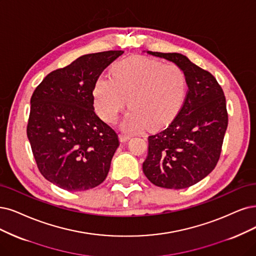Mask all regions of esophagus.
<instances>
[{
	"instance_id": "obj_1",
	"label": "esophagus",
	"mask_w": 256,
	"mask_h": 256,
	"mask_svg": "<svg viewBox=\"0 0 256 256\" xmlns=\"http://www.w3.org/2000/svg\"><path fill=\"white\" fill-rule=\"evenodd\" d=\"M119 139H120V142H126V141H128L130 139V136L124 135V134H120Z\"/></svg>"
}]
</instances>
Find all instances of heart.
Listing matches in <instances>:
<instances>
[{"instance_id":"1","label":"heart","mask_w":256,"mask_h":256,"mask_svg":"<svg viewBox=\"0 0 256 256\" xmlns=\"http://www.w3.org/2000/svg\"><path fill=\"white\" fill-rule=\"evenodd\" d=\"M186 77L175 64L130 56L112 65L110 78L100 76L94 85V106L108 123H115L126 106L122 128L136 132L157 128L171 121L182 106Z\"/></svg>"}]
</instances>
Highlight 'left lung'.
Wrapping results in <instances>:
<instances>
[{
	"mask_svg": "<svg viewBox=\"0 0 256 256\" xmlns=\"http://www.w3.org/2000/svg\"><path fill=\"white\" fill-rule=\"evenodd\" d=\"M146 52L177 65L188 88L174 120L148 138L144 173L157 186L186 188L209 175L218 162L228 126L224 94L213 76L186 56Z\"/></svg>",
	"mask_w": 256,
	"mask_h": 256,
	"instance_id": "8db88e82",
	"label": "left lung"
}]
</instances>
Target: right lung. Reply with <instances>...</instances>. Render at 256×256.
Returning a JSON list of instances; mask_svg holds the SVG:
<instances>
[{"label": "right lung", "mask_w": 256, "mask_h": 256, "mask_svg": "<svg viewBox=\"0 0 256 256\" xmlns=\"http://www.w3.org/2000/svg\"><path fill=\"white\" fill-rule=\"evenodd\" d=\"M122 54H84L47 74L32 94L27 137L41 174L63 190H90L108 174L119 139L94 112L92 90Z\"/></svg>", "instance_id": "add662e5"}]
</instances>
